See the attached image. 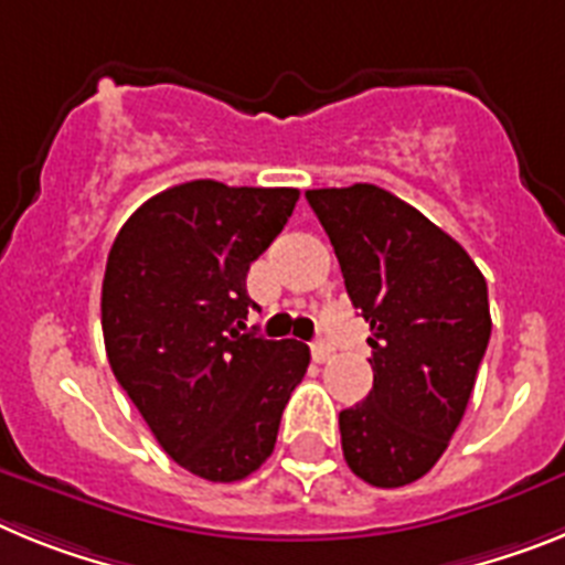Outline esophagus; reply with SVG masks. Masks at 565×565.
Instances as JSON below:
<instances>
[{"mask_svg":"<svg viewBox=\"0 0 565 565\" xmlns=\"http://www.w3.org/2000/svg\"><path fill=\"white\" fill-rule=\"evenodd\" d=\"M312 361H318V364H323V361H330L332 358V347L327 341H312Z\"/></svg>","mask_w":565,"mask_h":565,"instance_id":"34e87169","label":"esophagus"}]
</instances>
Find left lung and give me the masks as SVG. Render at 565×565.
<instances>
[{
  "mask_svg": "<svg viewBox=\"0 0 565 565\" xmlns=\"http://www.w3.org/2000/svg\"><path fill=\"white\" fill-rule=\"evenodd\" d=\"M370 323L372 390L338 415L352 472L406 487L438 463L492 335L487 278L452 235L375 184L307 190Z\"/></svg>",
  "mask_w": 565,
  "mask_h": 565,
  "instance_id": "1",
  "label": "left lung"
}]
</instances>
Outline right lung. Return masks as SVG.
<instances>
[{
  "instance_id": "add662e5",
  "label": "right lung",
  "mask_w": 565,
  "mask_h": 565,
  "mask_svg": "<svg viewBox=\"0 0 565 565\" xmlns=\"http://www.w3.org/2000/svg\"><path fill=\"white\" fill-rule=\"evenodd\" d=\"M298 190L199 179L145 201L102 281L110 370L170 458L213 483L273 455L310 347L247 332L249 264L292 215Z\"/></svg>"
}]
</instances>
